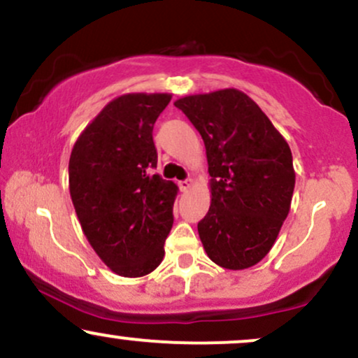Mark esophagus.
Here are the masks:
<instances>
[{
	"label": "esophagus",
	"mask_w": 358,
	"mask_h": 358,
	"mask_svg": "<svg viewBox=\"0 0 358 358\" xmlns=\"http://www.w3.org/2000/svg\"><path fill=\"white\" fill-rule=\"evenodd\" d=\"M192 180L188 178V180H182V182H178V187H180V190L182 192H187V190H190L192 188Z\"/></svg>",
	"instance_id": "obj_1"
}]
</instances>
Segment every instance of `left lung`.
I'll return each instance as SVG.
<instances>
[{"label": "left lung", "mask_w": 358, "mask_h": 358, "mask_svg": "<svg viewBox=\"0 0 358 358\" xmlns=\"http://www.w3.org/2000/svg\"><path fill=\"white\" fill-rule=\"evenodd\" d=\"M205 143L212 202L199 222L205 252L239 271L266 257L289 213L293 156L248 94L222 89L175 101Z\"/></svg>", "instance_id": "1"}]
</instances>
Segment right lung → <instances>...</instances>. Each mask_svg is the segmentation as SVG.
Wrapping results in <instances>:
<instances>
[{
	"instance_id": "1",
	"label": "right lung",
	"mask_w": 358,
	"mask_h": 358,
	"mask_svg": "<svg viewBox=\"0 0 358 358\" xmlns=\"http://www.w3.org/2000/svg\"><path fill=\"white\" fill-rule=\"evenodd\" d=\"M170 101L171 94L119 96L72 148L73 208L89 244L119 276H146L165 256L178 187L153 175V126Z\"/></svg>"
}]
</instances>
